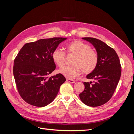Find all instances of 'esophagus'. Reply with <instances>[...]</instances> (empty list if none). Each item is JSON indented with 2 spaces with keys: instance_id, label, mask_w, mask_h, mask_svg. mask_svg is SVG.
Wrapping results in <instances>:
<instances>
[{
  "instance_id": "34e87169",
  "label": "esophagus",
  "mask_w": 134,
  "mask_h": 134,
  "mask_svg": "<svg viewBox=\"0 0 134 134\" xmlns=\"http://www.w3.org/2000/svg\"><path fill=\"white\" fill-rule=\"evenodd\" d=\"M66 82L70 83H74L75 81L74 80H71V79H66Z\"/></svg>"
}]
</instances>
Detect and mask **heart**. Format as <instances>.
<instances>
[{"mask_svg":"<svg viewBox=\"0 0 134 134\" xmlns=\"http://www.w3.org/2000/svg\"><path fill=\"white\" fill-rule=\"evenodd\" d=\"M66 52L68 54L75 55L71 66H66L59 70V72L65 78L73 79L79 76L80 70L84 74H90L97 66L98 58L95 51L89 44L80 40H75L67 44ZM52 58L54 63L61 68L65 63V52L56 48L52 52Z\"/></svg>","mask_w":134,"mask_h":134,"instance_id":"obj_1","label":"heart"}]
</instances>
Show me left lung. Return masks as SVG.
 <instances>
[{"label": "left lung", "instance_id": "1", "mask_svg": "<svg viewBox=\"0 0 134 134\" xmlns=\"http://www.w3.org/2000/svg\"><path fill=\"white\" fill-rule=\"evenodd\" d=\"M82 39L94 47L98 62L95 69L87 75V79L93 81L84 82V90L79 97L88 106H99L111 99L119 83L121 74L120 59L115 50L100 40L92 37Z\"/></svg>", "mask_w": 134, "mask_h": 134}]
</instances>
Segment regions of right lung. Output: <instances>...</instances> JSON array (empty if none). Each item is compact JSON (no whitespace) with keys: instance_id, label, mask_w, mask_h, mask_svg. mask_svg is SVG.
<instances>
[{"instance_id":"1","label":"right lung","mask_w":134,"mask_h":134,"mask_svg":"<svg viewBox=\"0 0 134 134\" xmlns=\"http://www.w3.org/2000/svg\"><path fill=\"white\" fill-rule=\"evenodd\" d=\"M66 38L54 37L27 43L14 61L13 75L23 99L32 106L44 107L54 100L66 81L62 74L47 76L55 70L52 52Z\"/></svg>"}]
</instances>
